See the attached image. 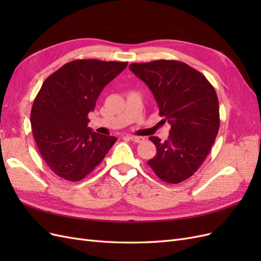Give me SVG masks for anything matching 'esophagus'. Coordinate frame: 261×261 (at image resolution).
<instances>
[{"label": "esophagus", "instance_id": "obj_1", "mask_svg": "<svg viewBox=\"0 0 261 261\" xmlns=\"http://www.w3.org/2000/svg\"><path fill=\"white\" fill-rule=\"evenodd\" d=\"M129 139L132 141H134V143H137V144L143 143V141L145 140L144 137H140V136H129Z\"/></svg>", "mask_w": 261, "mask_h": 261}]
</instances>
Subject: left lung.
I'll return each instance as SVG.
<instances>
[{"instance_id": "obj_1", "label": "left lung", "mask_w": 261, "mask_h": 261, "mask_svg": "<svg viewBox=\"0 0 261 261\" xmlns=\"http://www.w3.org/2000/svg\"><path fill=\"white\" fill-rule=\"evenodd\" d=\"M129 69L152 91L159 115L171 124L168 140L149 138L156 154L148 165L165 183H180L197 172L215 143L220 127L217 92L200 72L179 61L132 63Z\"/></svg>"}]
</instances>
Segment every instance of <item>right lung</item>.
<instances>
[{"label": "right lung", "instance_id": "obj_1", "mask_svg": "<svg viewBox=\"0 0 261 261\" xmlns=\"http://www.w3.org/2000/svg\"><path fill=\"white\" fill-rule=\"evenodd\" d=\"M127 62L75 60L51 74L30 113L33 135L42 159L58 176L78 181L99 165L117 140L87 127L102 89Z\"/></svg>", "mask_w": 261, "mask_h": 261}]
</instances>
